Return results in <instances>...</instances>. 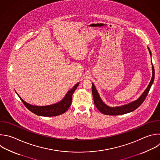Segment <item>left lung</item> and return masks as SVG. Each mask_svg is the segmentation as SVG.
Returning a JSON list of instances; mask_svg holds the SVG:
<instances>
[{
    "label": "left lung",
    "mask_w": 160,
    "mask_h": 160,
    "mask_svg": "<svg viewBox=\"0 0 160 160\" xmlns=\"http://www.w3.org/2000/svg\"><path fill=\"white\" fill-rule=\"evenodd\" d=\"M148 50L149 51L150 55L151 56V52L149 49V48L148 47ZM152 63V62H151ZM152 78L151 80L146 88V89L144 91V92L142 93V95L135 101L132 102L128 104H126L124 105L119 106V107L116 108H112L109 107V106L106 105L101 99L100 97V95L97 92V90H96V88L94 85V84L92 83V92L93 97V101L94 104L96 106L97 109L102 112L103 114L105 115H110V116H118V115H122L125 114L127 113H129L131 112H132L133 111L136 110L138 107L141 105V103L144 102L145 100L146 96L148 95V93L149 91V89L151 88V87L153 83L154 78V68L152 64Z\"/></svg>",
    "instance_id": "8db88e82"
}]
</instances>
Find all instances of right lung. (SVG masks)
I'll use <instances>...</instances> for the list:
<instances>
[{"mask_svg": "<svg viewBox=\"0 0 160 160\" xmlns=\"http://www.w3.org/2000/svg\"><path fill=\"white\" fill-rule=\"evenodd\" d=\"M79 83H77L70 90H69L65 97L59 102L46 106H36L31 105L25 102L21 97L18 94L21 101L23 102L24 105L32 113L39 116L45 117H52L57 116L65 113L68 108L70 107L72 103V97L75 90L77 89Z\"/></svg>", "mask_w": 160, "mask_h": 160, "instance_id": "1", "label": "right lung"}]
</instances>
